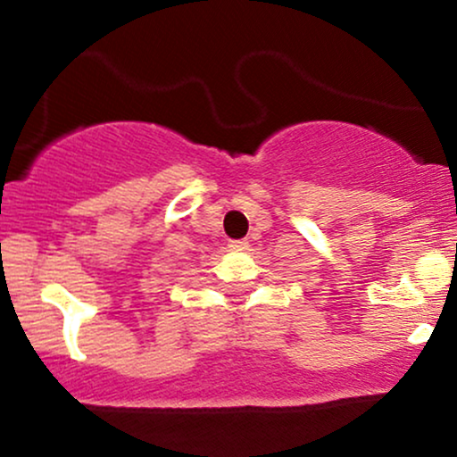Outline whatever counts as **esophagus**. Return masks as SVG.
<instances>
[{"label": "esophagus", "instance_id": "34e87169", "mask_svg": "<svg viewBox=\"0 0 457 457\" xmlns=\"http://www.w3.org/2000/svg\"><path fill=\"white\" fill-rule=\"evenodd\" d=\"M228 247H230V250H233V252H243V250H247V241L235 239V241L228 243Z\"/></svg>", "mask_w": 457, "mask_h": 457}]
</instances>
